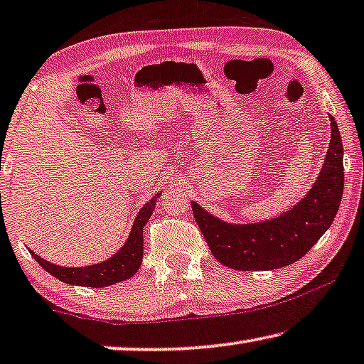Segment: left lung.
Wrapping results in <instances>:
<instances>
[{"instance_id": "left-lung-1", "label": "left lung", "mask_w": 364, "mask_h": 364, "mask_svg": "<svg viewBox=\"0 0 364 364\" xmlns=\"http://www.w3.org/2000/svg\"><path fill=\"white\" fill-rule=\"evenodd\" d=\"M343 193V144L337 122L331 117V141L309 192L283 215L259 223H228L192 201L195 221L211 254L234 270H277L309 252L331 228Z\"/></svg>"}]
</instances>
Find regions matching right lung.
Instances as JSON below:
<instances>
[{"label": "right lung", "instance_id": "add662e5", "mask_svg": "<svg viewBox=\"0 0 364 364\" xmlns=\"http://www.w3.org/2000/svg\"><path fill=\"white\" fill-rule=\"evenodd\" d=\"M159 195L161 193H156L148 203H144L141 208H139L125 244L107 260L86 267H61L42 259L41 255H37L31 249L29 252L33 259L38 262V265L43 267V270H47L50 275L58 278L60 282L63 283L77 284V287L87 288H104L110 287V284L125 282V279L135 275L139 265H141L143 228L148 223L149 216L153 215L156 201H158Z\"/></svg>", "mask_w": 364, "mask_h": 364}]
</instances>
